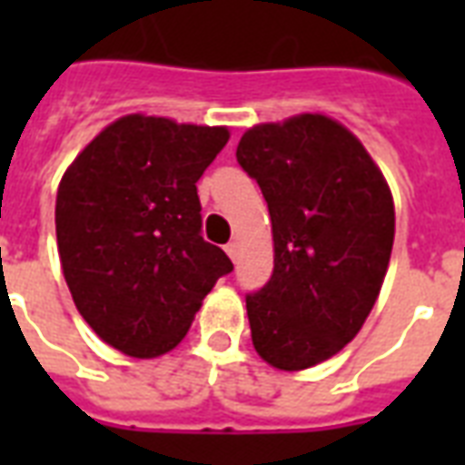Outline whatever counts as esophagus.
<instances>
[{
	"instance_id": "34e87169",
	"label": "esophagus",
	"mask_w": 465,
	"mask_h": 465,
	"mask_svg": "<svg viewBox=\"0 0 465 465\" xmlns=\"http://www.w3.org/2000/svg\"><path fill=\"white\" fill-rule=\"evenodd\" d=\"M224 251H226V255H229V258H232L233 262L239 261V241H229Z\"/></svg>"
}]
</instances>
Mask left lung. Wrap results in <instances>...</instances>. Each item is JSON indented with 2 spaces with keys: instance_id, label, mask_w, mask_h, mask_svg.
I'll use <instances>...</instances> for the list:
<instances>
[{
  "instance_id": "left-lung-1",
  "label": "left lung",
  "mask_w": 465,
  "mask_h": 465,
  "mask_svg": "<svg viewBox=\"0 0 465 465\" xmlns=\"http://www.w3.org/2000/svg\"><path fill=\"white\" fill-rule=\"evenodd\" d=\"M236 159L262 190L275 268L246 294L255 352L309 369L360 332L381 290L396 233L393 197L367 149L325 115L251 127Z\"/></svg>"
}]
</instances>
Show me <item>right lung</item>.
Masks as SVG:
<instances>
[{
    "mask_svg": "<svg viewBox=\"0 0 465 465\" xmlns=\"http://www.w3.org/2000/svg\"><path fill=\"white\" fill-rule=\"evenodd\" d=\"M226 142V127L125 115L62 175V272L84 321L120 352L149 360L173 350L233 270L203 239L195 185Z\"/></svg>",
    "mask_w": 465,
    "mask_h": 465,
    "instance_id": "add662e5",
    "label": "right lung"
}]
</instances>
